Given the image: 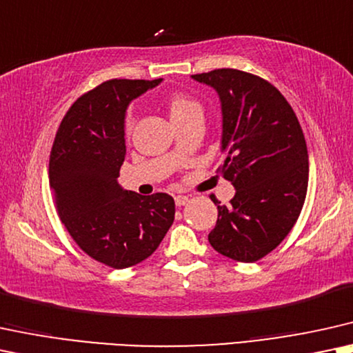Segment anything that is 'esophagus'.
<instances>
[{
	"label": "esophagus",
	"instance_id": "34e87169",
	"mask_svg": "<svg viewBox=\"0 0 353 353\" xmlns=\"http://www.w3.org/2000/svg\"><path fill=\"white\" fill-rule=\"evenodd\" d=\"M174 202H176L177 207H184V205L189 202V197H187V195H176V197H174Z\"/></svg>",
	"mask_w": 353,
	"mask_h": 353
}]
</instances>
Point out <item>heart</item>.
Segmentation results:
<instances>
[{"label": "heart", "instance_id": "heart-1", "mask_svg": "<svg viewBox=\"0 0 353 353\" xmlns=\"http://www.w3.org/2000/svg\"><path fill=\"white\" fill-rule=\"evenodd\" d=\"M166 107H168L169 117H171L172 123L181 122L182 119L187 117V115L202 110V109H200V104L197 101L190 99L189 96L181 94V92H174V94L169 96L168 101H166ZM132 122H133V119L130 117V115H128L127 122H125V127H127V130H130Z\"/></svg>", "mask_w": 353, "mask_h": 353}]
</instances>
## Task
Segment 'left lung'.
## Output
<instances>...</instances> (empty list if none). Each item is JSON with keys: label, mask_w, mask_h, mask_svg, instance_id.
<instances>
[{"label": "left lung", "mask_w": 353, "mask_h": 353, "mask_svg": "<svg viewBox=\"0 0 353 353\" xmlns=\"http://www.w3.org/2000/svg\"><path fill=\"white\" fill-rule=\"evenodd\" d=\"M216 91L221 105L220 168L236 189L220 205L208 241L238 262H256L293 228L306 199L307 150L292 105L276 88L251 73L221 68L192 74Z\"/></svg>", "instance_id": "left-lung-1"}]
</instances>
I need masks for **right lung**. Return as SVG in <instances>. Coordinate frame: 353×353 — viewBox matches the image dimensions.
I'll return each instance as SVG.
<instances>
[{
    "instance_id": "1",
    "label": "right lung",
    "mask_w": 353,
    "mask_h": 353,
    "mask_svg": "<svg viewBox=\"0 0 353 353\" xmlns=\"http://www.w3.org/2000/svg\"><path fill=\"white\" fill-rule=\"evenodd\" d=\"M163 79H110L70 107L53 141L48 177L58 216L97 262L114 267L148 259L171 228V195H140L119 184L130 102Z\"/></svg>"
}]
</instances>
